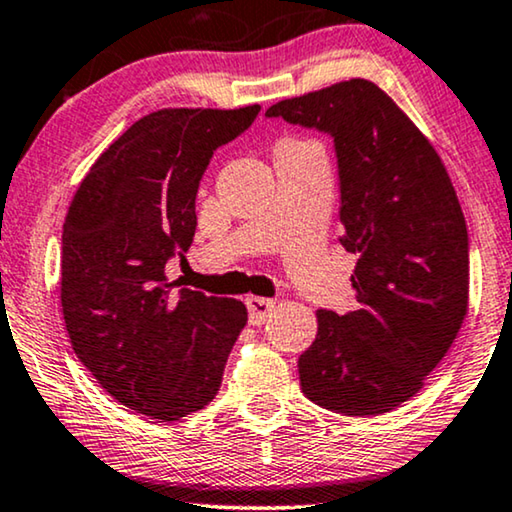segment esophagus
<instances>
[{
    "instance_id": "esophagus-1",
    "label": "esophagus",
    "mask_w": 512,
    "mask_h": 512,
    "mask_svg": "<svg viewBox=\"0 0 512 512\" xmlns=\"http://www.w3.org/2000/svg\"><path fill=\"white\" fill-rule=\"evenodd\" d=\"M247 310H249V321L254 326H261L265 319L270 317L272 310H275V300L270 298H258V296H249L247 300Z\"/></svg>"
}]
</instances>
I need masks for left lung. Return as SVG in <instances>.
Here are the masks:
<instances>
[{
  "label": "left lung",
  "mask_w": 512,
  "mask_h": 512,
  "mask_svg": "<svg viewBox=\"0 0 512 512\" xmlns=\"http://www.w3.org/2000/svg\"><path fill=\"white\" fill-rule=\"evenodd\" d=\"M265 116L333 137L340 244L359 254V305L317 312L300 387L340 415H382L424 387L464 324L468 230L457 193L429 139L366 79L282 100Z\"/></svg>",
  "instance_id": "left-lung-1"
}]
</instances>
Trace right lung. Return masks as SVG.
<instances>
[{
	"label": "right lung",
	"mask_w": 512,
	"mask_h": 512,
	"mask_svg": "<svg viewBox=\"0 0 512 512\" xmlns=\"http://www.w3.org/2000/svg\"><path fill=\"white\" fill-rule=\"evenodd\" d=\"M258 111H153L95 160L69 205L60 254L69 340L107 394L151 419L205 408L247 324L240 300L174 291L165 265L191 247L214 151Z\"/></svg>",
	"instance_id": "1"
}]
</instances>
